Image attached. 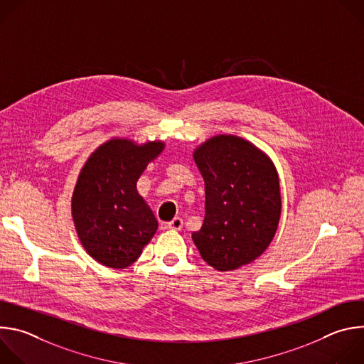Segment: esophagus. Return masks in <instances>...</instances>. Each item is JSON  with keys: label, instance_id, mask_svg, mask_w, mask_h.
Returning <instances> with one entry per match:
<instances>
[{"label": "esophagus", "instance_id": "1", "mask_svg": "<svg viewBox=\"0 0 364 364\" xmlns=\"http://www.w3.org/2000/svg\"><path fill=\"white\" fill-rule=\"evenodd\" d=\"M183 225H184L183 219H181V218H176V219H173L171 222L167 223V228L171 229V230H181Z\"/></svg>", "mask_w": 364, "mask_h": 364}]
</instances>
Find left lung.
Segmentation results:
<instances>
[{"mask_svg":"<svg viewBox=\"0 0 364 364\" xmlns=\"http://www.w3.org/2000/svg\"><path fill=\"white\" fill-rule=\"evenodd\" d=\"M204 180V220L191 235L203 261L233 271L261 256L275 236L281 193L267 155L235 135H218L194 151Z\"/></svg>","mask_w":364,"mask_h":364,"instance_id":"1","label":"left lung"}]
</instances>
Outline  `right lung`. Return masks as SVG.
Segmentation results:
<instances>
[{"instance_id":"right-lung-1","label":"right lung","mask_w":364,"mask_h":364,"mask_svg":"<svg viewBox=\"0 0 364 364\" xmlns=\"http://www.w3.org/2000/svg\"><path fill=\"white\" fill-rule=\"evenodd\" d=\"M163 148L159 141L135 145L128 139H111L82 168L72 215L83 247L99 264L128 268L157 232V219L138 194L136 181Z\"/></svg>"}]
</instances>
